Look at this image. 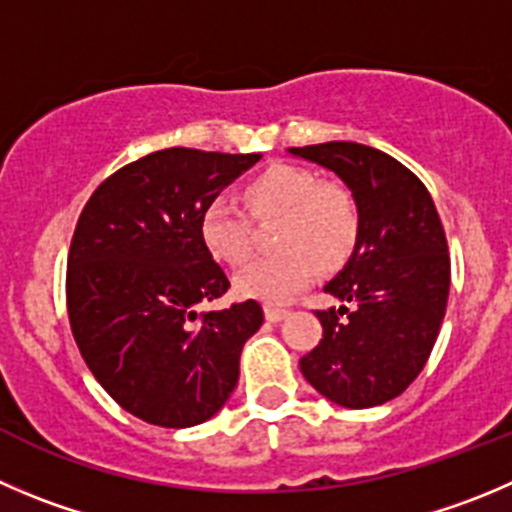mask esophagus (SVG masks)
I'll return each mask as SVG.
<instances>
[{
  "mask_svg": "<svg viewBox=\"0 0 512 512\" xmlns=\"http://www.w3.org/2000/svg\"><path fill=\"white\" fill-rule=\"evenodd\" d=\"M286 316H289V311H286V309H276V306H266V321H271V324H279V321H284Z\"/></svg>",
  "mask_w": 512,
  "mask_h": 512,
  "instance_id": "34e87169",
  "label": "esophagus"
}]
</instances>
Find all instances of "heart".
Segmentation results:
<instances>
[{
  "label": "heart",
  "instance_id": "1",
  "mask_svg": "<svg viewBox=\"0 0 512 512\" xmlns=\"http://www.w3.org/2000/svg\"><path fill=\"white\" fill-rule=\"evenodd\" d=\"M256 218L281 216L276 246L284 248L256 259L236 276L243 299L286 304L314 279L321 266H337L349 256L359 233V208L339 183L319 180L301 165H274L253 180L246 191ZM201 238L211 256L238 266L251 253V221L233 198L216 196L201 211Z\"/></svg>",
  "mask_w": 512,
  "mask_h": 512
}]
</instances>
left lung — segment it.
<instances>
[{"instance_id": "left-lung-1", "label": "left lung", "mask_w": 512, "mask_h": 512, "mask_svg": "<svg viewBox=\"0 0 512 512\" xmlns=\"http://www.w3.org/2000/svg\"><path fill=\"white\" fill-rule=\"evenodd\" d=\"M289 153L332 170L359 208L352 256L324 286L339 309L316 311L324 339L299 359L301 374L334 405H384L415 382L440 334L445 228L422 180L382 150L337 140Z\"/></svg>"}]
</instances>
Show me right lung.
<instances>
[{
    "mask_svg": "<svg viewBox=\"0 0 512 512\" xmlns=\"http://www.w3.org/2000/svg\"><path fill=\"white\" fill-rule=\"evenodd\" d=\"M261 153L168 148L100 183L72 236L67 314L82 359L123 410L158 427L211 420L238 384L259 301L198 314L226 294L201 211Z\"/></svg>",
    "mask_w": 512,
    "mask_h": 512,
    "instance_id": "add662e5",
    "label": "right lung"
}]
</instances>
